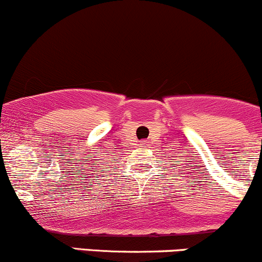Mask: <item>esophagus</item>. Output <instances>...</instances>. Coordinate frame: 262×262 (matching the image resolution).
Masks as SVG:
<instances>
[{
  "instance_id": "esophagus-1",
  "label": "esophagus",
  "mask_w": 262,
  "mask_h": 262,
  "mask_svg": "<svg viewBox=\"0 0 262 262\" xmlns=\"http://www.w3.org/2000/svg\"><path fill=\"white\" fill-rule=\"evenodd\" d=\"M145 144H148V141H144V143H141L140 145H145Z\"/></svg>"
}]
</instances>
